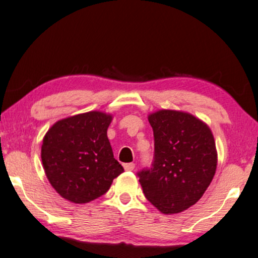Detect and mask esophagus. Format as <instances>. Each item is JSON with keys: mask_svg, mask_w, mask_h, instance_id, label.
<instances>
[{"mask_svg": "<svg viewBox=\"0 0 258 258\" xmlns=\"http://www.w3.org/2000/svg\"><path fill=\"white\" fill-rule=\"evenodd\" d=\"M123 166H124V169H125L126 171H132V170H134L135 164H134V163H128V164H124Z\"/></svg>", "mask_w": 258, "mask_h": 258, "instance_id": "obj_1", "label": "esophagus"}]
</instances>
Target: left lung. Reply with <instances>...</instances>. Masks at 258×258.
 Segmentation results:
<instances>
[{
	"label": "left lung",
	"mask_w": 258,
	"mask_h": 258,
	"mask_svg": "<svg viewBox=\"0 0 258 258\" xmlns=\"http://www.w3.org/2000/svg\"><path fill=\"white\" fill-rule=\"evenodd\" d=\"M154 135V162L139 172L144 195L160 213L177 214L195 205L210 186L217 151L209 125L188 112L148 114Z\"/></svg>",
	"instance_id": "left-lung-1"
}]
</instances>
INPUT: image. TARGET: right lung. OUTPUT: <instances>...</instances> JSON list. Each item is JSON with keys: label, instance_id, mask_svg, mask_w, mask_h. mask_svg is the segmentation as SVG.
I'll list each match as a JSON object with an SVG mask.
<instances>
[{"label": "right lung", "instance_id": "1", "mask_svg": "<svg viewBox=\"0 0 258 258\" xmlns=\"http://www.w3.org/2000/svg\"><path fill=\"white\" fill-rule=\"evenodd\" d=\"M112 119L111 113L89 111L57 120L45 133L42 164L62 198L75 204L92 202L105 195L124 171L107 138Z\"/></svg>", "mask_w": 258, "mask_h": 258}]
</instances>
